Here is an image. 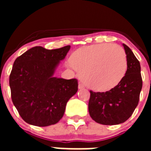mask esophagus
<instances>
[{
	"label": "esophagus",
	"instance_id": "obj_1",
	"mask_svg": "<svg viewBox=\"0 0 151 151\" xmlns=\"http://www.w3.org/2000/svg\"><path fill=\"white\" fill-rule=\"evenodd\" d=\"M84 88H85V85H84L82 82H79V83H78V88L82 89Z\"/></svg>",
	"mask_w": 151,
	"mask_h": 151
}]
</instances>
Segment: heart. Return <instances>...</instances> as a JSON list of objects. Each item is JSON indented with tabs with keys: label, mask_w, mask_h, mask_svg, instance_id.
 Returning <instances> with one entry per match:
<instances>
[{
	"label": "heart",
	"mask_w": 151,
	"mask_h": 151,
	"mask_svg": "<svg viewBox=\"0 0 151 151\" xmlns=\"http://www.w3.org/2000/svg\"><path fill=\"white\" fill-rule=\"evenodd\" d=\"M69 66L79 72L85 85L95 91L110 90L122 81L127 71V57L121 47L99 44L73 54Z\"/></svg>",
	"instance_id": "1"
}]
</instances>
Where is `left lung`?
I'll use <instances>...</instances> for the list:
<instances>
[{"label": "left lung", "instance_id": "obj_1", "mask_svg": "<svg viewBox=\"0 0 151 151\" xmlns=\"http://www.w3.org/2000/svg\"><path fill=\"white\" fill-rule=\"evenodd\" d=\"M128 67L119 83L106 92L90 91L88 111L96 122L102 125H118L125 122L138 106L142 88L141 65L127 45L123 44Z\"/></svg>", "mask_w": 151, "mask_h": 151}]
</instances>
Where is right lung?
<instances>
[{
    "instance_id": "obj_1",
    "label": "right lung",
    "mask_w": 151,
    "mask_h": 151,
    "mask_svg": "<svg viewBox=\"0 0 151 151\" xmlns=\"http://www.w3.org/2000/svg\"><path fill=\"white\" fill-rule=\"evenodd\" d=\"M69 49V45L54 50L36 46L14 61L9 80L12 101L27 123L44 127L58 122L78 91L76 78L54 76Z\"/></svg>"
}]
</instances>
